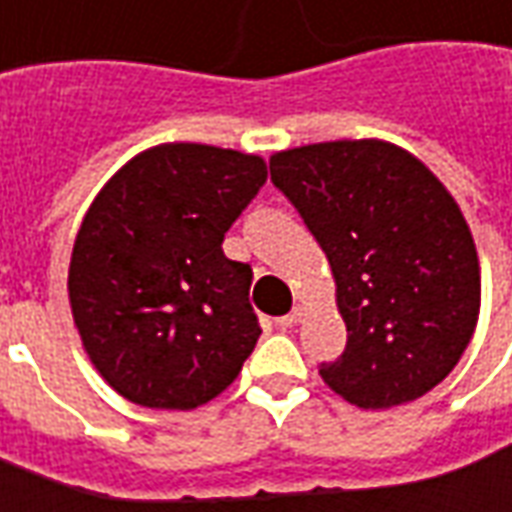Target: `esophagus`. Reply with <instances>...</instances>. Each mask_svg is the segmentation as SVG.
I'll use <instances>...</instances> for the list:
<instances>
[{"instance_id": "obj_1", "label": "esophagus", "mask_w": 512, "mask_h": 512, "mask_svg": "<svg viewBox=\"0 0 512 512\" xmlns=\"http://www.w3.org/2000/svg\"><path fill=\"white\" fill-rule=\"evenodd\" d=\"M301 317H303V306H295L290 315L278 317V326H281V329H292V326H298V323H301Z\"/></svg>"}]
</instances>
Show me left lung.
Returning <instances> with one entry per match:
<instances>
[{"label":"left lung","mask_w":512,"mask_h":512,"mask_svg":"<svg viewBox=\"0 0 512 512\" xmlns=\"http://www.w3.org/2000/svg\"><path fill=\"white\" fill-rule=\"evenodd\" d=\"M270 181L323 248L348 343L320 376L362 410L415 401L449 376L479 315V262L454 197L396 144L284 150Z\"/></svg>","instance_id":"8db88e82"}]
</instances>
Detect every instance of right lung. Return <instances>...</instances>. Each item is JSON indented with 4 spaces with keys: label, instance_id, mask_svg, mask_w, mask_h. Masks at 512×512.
<instances>
[{
    "label": "right lung",
    "instance_id": "1",
    "mask_svg": "<svg viewBox=\"0 0 512 512\" xmlns=\"http://www.w3.org/2000/svg\"><path fill=\"white\" fill-rule=\"evenodd\" d=\"M267 181L259 155L161 144L105 183L69 264L74 326L102 379L153 410L220 396L259 340L253 270L225 231Z\"/></svg>",
    "mask_w": 512,
    "mask_h": 512
}]
</instances>
